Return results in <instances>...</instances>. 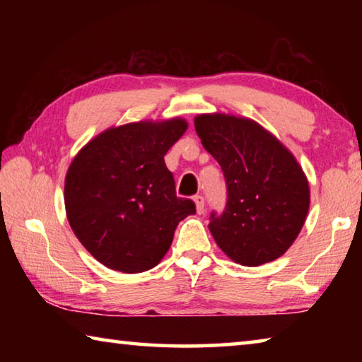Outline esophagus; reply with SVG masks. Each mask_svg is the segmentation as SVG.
<instances>
[{"instance_id":"obj_1","label":"esophagus","mask_w":362,"mask_h":362,"mask_svg":"<svg viewBox=\"0 0 362 362\" xmlns=\"http://www.w3.org/2000/svg\"><path fill=\"white\" fill-rule=\"evenodd\" d=\"M194 204H196V212L198 214H204V198L201 194L194 196Z\"/></svg>"}]
</instances>
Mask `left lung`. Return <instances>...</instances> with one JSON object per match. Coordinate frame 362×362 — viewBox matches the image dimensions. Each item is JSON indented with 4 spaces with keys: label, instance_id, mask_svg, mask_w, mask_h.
I'll list each match as a JSON object with an SVG mask.
<instances>
[{
    "label": "left lung",
    "instance_id": "8db88e82",
    "mask_svg": "<svg viewBox=\"0 0 362 362\" xmlns=\"http://www.w3.org/2000/svg\"><path fill=\"white\" fill-rule=\"evenodd\" d=\"M194 129L226 182L225 209L209 222L217 246L246 267L276 260L296 241L310 207L297 159L252 119L199 115Z\"/></svg>",
    "mask_w": 362,
    "mask_h": 362
}]
</instances>
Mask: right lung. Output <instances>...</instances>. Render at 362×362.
I'll return each instance as SVG.
<instances>
[{
  "mask_svg": "<svg viewBox=\"0 0 362 362\" xmlns=\"http://www.w3.org/2000/svg\"><path fill=\"white\" fill-rule=\"evenodd\" d=\"M187 131L174 118L110 127L83 146L65 177L73 233L94 259L122 273L156 267L180 220L196 212L175 194L164 155Z\"/></svg>",
  "mask_w": 362,
  "mask_h": 362,
  "instance_id": "right-lung-1",
  "label": "right lung"
}]
</instances>
